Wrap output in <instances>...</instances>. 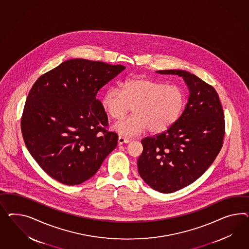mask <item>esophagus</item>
Wrapping results in <instances>:
<instances>
[{"label":"esophagus","mask_w":249,"mask_h":249,"mask_svg":"<svg viewBox=\"0 0 249 249\" xmlns=\"http://www.w3.org/2000/svg\"><path fill=\"white\" fill-rule=\"evenodd\" d=\"M130 142L128 139L127 138H125V137H122V136H120L119 137V139H118V142H119V144H124V143H128V142Z\"/></svg>","instance_id":"esophagus-1"}]
</instances>
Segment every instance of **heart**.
I'll list each match as a JSON object with an SVG mask.
<instances>
[{
	"mask_svg": "<svg viewBox=\"0 0 249 249\" xmlns=\"http://www.w3.org/2000/svg\"><path fill=\"white\" fill-rule=\"evenodd\" d=\"M121 87L108 88L101 99V106L114 121H121L133 107L134 114L114 127L127 137L142 134L148 128L152 133L168 130L178 120L186 104L185 93L177 85L134 77L122 82Z\"/></svg>",
	"mask_w": 249,
	"mask_h": 249,
	"instance_id": "b5f03b06",
	"label": "heart"
}]
</instances>
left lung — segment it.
Segmentation results:
<instances>
[{"instance_id":"8db88e82","label":"left lung","mask_w":249,"mask_h":249,"mask_svg":"<svg viewBox=\"0 0 249 249\" xmlns=\"http://www.w3.org/2000/svg\"><path fill=\"white\" fill-rule=\"evenodd\" d=\"M157 72L180 76L190 94L171 128L142 140L138 168L149 187L172 193L196 181L214 162L223 146L225 119L218 94L211 85L181 70Z\"/></svg>"}]
</instances>
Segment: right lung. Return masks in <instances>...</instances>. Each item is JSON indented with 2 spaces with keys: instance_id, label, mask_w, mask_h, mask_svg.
<instances>
[{
  "instance_id": "1",
  "label": "right lung",
  "mask_w": 249,
  "mask_h": 249,
  "mask_svg": "<svg viewBox=\"0 0 249 249\" xmlns=\"http://www.w3.org/2000/svg\"><path fill=\"white\" fill-rule=\"evenodd\" d=\"M125 69L73 59L42 74L31 89L20 129L29 152L48 175L73 186L90 178L118 144L99 90Z\"/></svg>"
}]
</instances>
